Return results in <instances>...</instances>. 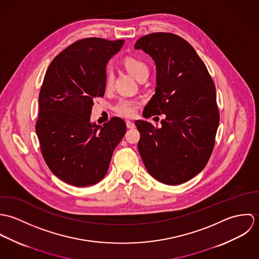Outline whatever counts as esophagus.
Listing matches in <instances>:
<instances>
[{
	"label": "esophagus",
	"instance_id": "1",
	"mask_svg": "<svg viewBox=\"0 0 259 259\" xmlns=\"http://www.w3.org/2000/svg\"><path fill=\"white\" fill-rule=\"evenodd\" d=\"M125 123H126V126H127L128 128H134V127L136 126L135 122H133V121H131V120H126Z\"/></svg>",
	"mask_w": 259,
	"mask_h": 259
}]
</instances>
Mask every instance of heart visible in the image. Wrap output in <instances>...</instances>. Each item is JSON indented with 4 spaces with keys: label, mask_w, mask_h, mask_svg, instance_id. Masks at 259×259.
Returning a JSON list of instances; mask_svg holds the SVG:
<instances>
[{
    "label": "heart",
    "mask_w": 259,
    "mask_h": 259,
    "mask_svg": "<svg viewBox=\"0 0 259 259\" xmlns=\"http://www.w3.org/2000/svg\"><path fill=\"white\" fill-rule=\"evenodd\" d=\"M123 65L127 69V71L139 80L143 77H148L149 68L148 64L143 59L130 56L124 59ZM113 79H114L113 71L111 67H108L106 72V84L108 88L111 87ZM137 109H138V103L136 101L125 100V99L120 100L114 107V111L116 113L125 117L134 116L137 112Z\"/></svg>",
    "instance_id": "b5f03b06"
}]
</instances>
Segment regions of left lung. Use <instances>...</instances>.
Listing matches in <instances>:
<instances>
[{
    "label": "left lung",
    "instance_id": "obj_1",
    "mask_svg": "<svg viewBox=\"0 0 259 259\" xmlns=\"http://www.w3.org/2000/svg\"><path fill=\"white\" fill-rule=\"evenodd\" d=\"M135 49L148 54L156 66L155 94L144 116L165 114L161 127L136 120L140 154L156 181L184 184L204 168L214 147L220 124L214 82L194 49L175 34H149Z\"/></svg>",
    "mask_w": 259,
    "mask_h": 259
}]
</instances>
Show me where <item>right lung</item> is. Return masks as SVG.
Masks as SVG:
<instances>
[{
    "mask_svg": "<svg viewBox=\"0 0 259 259\" xmlns=\"http://www.w3.org/2000/svg\"><path fill=\"white\" fill-rule=\"evenodd\" d=\"M123 39L85 37L61 52L49 66L38 95L36 132L52 172L69 185H96L108 172L112 152L126 132L114 116L92 123L95 98L106 91L109 60Z\"/></svg>",
    "mask_w": 259,
    "mask_h": 259,
    "instance_id": "right-lung-1",
    "label": "right lung"
}]
</instances>
